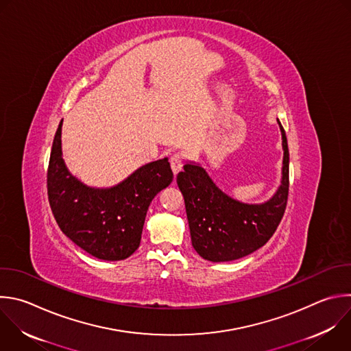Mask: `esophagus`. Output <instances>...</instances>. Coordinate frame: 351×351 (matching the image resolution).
Listing matches in <instances>:
<instances>
[{"instance_id":"1","label":"esophagus","mask_w":351,"mask_h":351,"mask_svg":"<svg viewBox=\"0 0 351 351\" xmlns=\"http://www.w3.org/2000/svg\"><path fill=\"white\" fill-rule=\"evenodd\" d=\"M169 162H171V168H172L173 173L178 175L182 171V167H183V157H182V154H179V153L172 154L171 158H169Z\"/></svg>"}]
</instances>
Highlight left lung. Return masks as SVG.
Here are the masks:
<instances>
[{
    "label": "left lung",
    "instance_id": "8db88e82",
    "mask_svg": "<svg viewBox=\"0 0 351 351\" xmlns=\"http://www.w3.org/2000/svg\"><path fill=\"white\" fill-rule=\"evenodd\" d=\"M282 134V180L274 197L261 205H248L220 191L206 172L186 164L176 182L183 194L190 227L191 244L197 254L210 262H228L244 258L263 247L277 230L288 201L289 152Z\"/></svg>",
    "mask_w": 351,
    "mask_h": 351
}]
</instances>
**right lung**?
Instances as JSON below:
<instances>
[{
    "instance_id": "1",
    "label": "right lung",
    "mask_w": 351,
    "mask_h": 351,
    "mask_svg": "<svg viewBox=\"0 0 351 351\" xmlns=\"http://www.w3.org/2000/svg\"><path fill=\"white\" fill-rule=\"evenodd\" d=\"M63 121V120H62ZM62 121L53 138L47 172L55 220L81 250L101 261H123L141 245L152 199L173 179L167 158L153 161L111 189H92L67 171L62 158Z\"/></svg>"
}]
</instances>
